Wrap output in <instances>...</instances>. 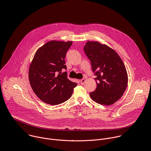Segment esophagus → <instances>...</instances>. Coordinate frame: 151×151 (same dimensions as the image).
I'll return each instance as SVG.
<instances>
[{
    "instance_id": "obj_1",
    "label": "esophagus",
    "mask_w": 151,
    "mask_h": 151,
    "mask_svg": "<svg viewBox=\"0 0 151 151\" xmlns=\"http://www.w3.org/2000/svg\"><path fill=\"white\" fill-rule=\"evenodd\" d=\"M85 82H86V80H85L84 78H83L82 80H80V83H81V84H84L85 83Z\"/></svg>"
}]
</instances>
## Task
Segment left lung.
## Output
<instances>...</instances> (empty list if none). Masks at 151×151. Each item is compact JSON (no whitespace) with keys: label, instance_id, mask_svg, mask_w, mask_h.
I'll list each match as a JSON object with an SVG mask.
<instances>
[{"label":"left lung","instance_id":"obj_1","mask_svg":"<svg viewBox=\"0 0 151 151\" xmlns=\"http://www.w3.org/2000/svg\"><path fill=\"white\" fill-rule=\"evenodd\" d=\"M84 50L96 71L97 87L90 96L95 102L110 105L122 98L128 83L123 61L111 47L97 41H87Z\"/></svg>","mask_w":151,"mask_h":151}]
</instances>
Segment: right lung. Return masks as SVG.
I'll return each mask as SVG.
<instances>
[{
    "instance_id": "obj_1",
    "label": "right lung",
    "mask_w": 151,
    "mask_h": 151,
    "mask_svg": "<svg viewBox=\"0 0 151 151\" xmlns=\"http://www.w3.org/2000/svg\"><path fill=\"white\" fill-rule=\"evenodd\" d=\"M73 42L51 40L39 47L29 65V84L36 96L46 104H62L72 95L77 83L67 78L66 53Z\"/></svg>"
}]
</instances>
